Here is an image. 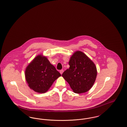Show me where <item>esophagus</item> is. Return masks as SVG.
Returning a JSON list of instances; mask_svg holds the SVG:
<instances>
[{"mask_svg":"<svg viewBox=\"0 0 127 127\" xmlns=\"http://www.w3.org/2000/svg\"><path fill=\"white\" fill-rule=\"evenodd\" d=\"M63 72H64V70H63V69H61V70H60V73H61V75L62 74V73H63Z\"/></svg>","mask_w":127,"mask_h":127,"instance_id":"34e87169","label":"esophagus"}]
</instances>
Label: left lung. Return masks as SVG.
<instances>
[{
  "label": "left lung",
  "mask_w": 127,
  "mask_h": 127,
  "mask_svg": "<svg viewBox=\"0 0 127 127\" xmlns=\"http://www.w3.org/2000/svg\"><path fill=\"white\" fill-rule=\"evenodd\" d=\"M69 67L62 75L75 93L89 91L94 84L97 75L94 63L80 51L75 52L70 58Z\"/></svg>",
  "instance_id": "8db88e82"
}]
</instances>
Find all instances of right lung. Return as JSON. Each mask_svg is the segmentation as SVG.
Instances as JSON below:
<instances>
[{"label": "right lung", "instance_id": "right-lung-1", "mask_svg": "<svg viewBox=\"0 0 127 127\" xmlns=\"http://www.w3.org/2000/svg\"><path fill=\"white\" fill-rule=\"evenodd\" d=\"M25 79L30 89L39 93L48 91L61 74L42 54L36 56L27 66Z\"/></svg>", "mask_w": 127, "mask_h": 127}]
</instances>
